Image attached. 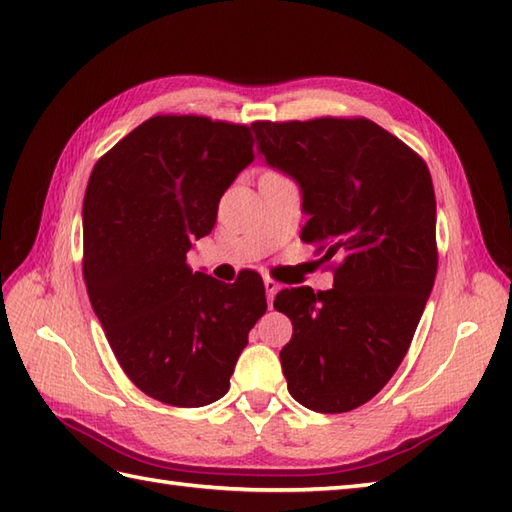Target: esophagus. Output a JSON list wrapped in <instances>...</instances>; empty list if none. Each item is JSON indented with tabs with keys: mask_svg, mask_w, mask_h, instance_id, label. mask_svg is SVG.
I'll return each mask as SVG.
<instances>
[{
	"mask_svg": "<svg viewBox=\"0 0 512 512\" xmlns=\"http://www.w3.org/2000/svg\"><path fill=\"white\" fill-rule=\"evenodd\" d=\"M264 286H266V299H268V308H273V299H275V295H277L279 284H277L275 279L266 277V279H264Z\"/></svg>",
	"mask_w": 512,
	"mask_h": 512,
	"instance_id": "34e87169",
	"label": "esophagus"
}]
</instances>
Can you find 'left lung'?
I'll return each instance as SVG.
<instances>
[{"label":"left lung","instance_id":"1","mask_svg":"<svg viewBox=\"0 0 512 512\" xmlns=\"http://www.w3.org/2000/svg\"><path fill=\"white\" fill-rule=\"evenodd\" d=\"M266 165L301 187V239L334 286L277 292L290 396L319 413L365 405L405 358L438 270L436 193L424 160L367 118L250 125Z\"/></svg>","mask_w":512,"mask_h":512}]
</instances>
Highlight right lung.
<instances>
[{
  "label": "right lung",
  "mask_w": 512,
  "mask_h": 512,
  "mask_svg": "<svg viewBox=\"0 0 512 512\" xmlns=\"http://www.w3.org/2000/svg\"><path fill=\"white\" fill-rule=\"evenodd\" d=\"M253 158L250 127L165 114L118 140L92 169L83 198L85 286L123 372L165 405L220 400L266 312L255 270L222 284L187 264Z\"/></svg>",
  "instance_id": "add662e5"
}]
</instances>
